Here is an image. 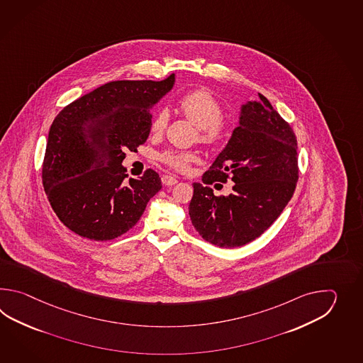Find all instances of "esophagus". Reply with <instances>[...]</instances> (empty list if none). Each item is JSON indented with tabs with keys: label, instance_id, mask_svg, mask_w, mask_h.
I'll return each instance as SVG.
<instances>
[{
	"label": "esophagus",
	"instance_id": "esophagus-1",
	"mask_svg": "<svg viewBox=\"0 0 363 363\" xmlns=\"http://www.w3.org/2000/svg\"><path fill=\"white\" fill-rule=\"evenodd\" d=\"M162 183L164 185H175L178 183V179L171 177V175H163Z\"/></svg>",
	"mask_w": 363,
	"mask_h": 363
}]
</instances>
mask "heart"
<instances>
[{
    "label": "heart",
    "mask_w": 363,
    "mask_h": 363,
    "mask_svg": "<svg viewBox=\"0 0 363 363\" xmlns=\"http://www.w3.org/2000/svg\"><path fill=\"white\" fill-rule=\"evenodd\" d=\"M179 110L197 128L199 141L202 144L216 145L225 139L228 127L223 119H220L223 116V108L211 93L205 89L186 93L179 101ZM167 121V111L161 110L152 122V132L162 133ZM161 160L175 170L184 171L196 161V155L189 152L169 150L161 155Z\"/></svg>",
    "instance_id": "b5f03b06"
}]
</instances>
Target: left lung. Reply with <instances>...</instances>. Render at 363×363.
<instances>
[{
  "mask_svg": "<svg viewBox=\"0 0 363 363\" xmlns=\"http://www.w3.org/2000/svg\"><path fill=\"white\" fill-rule=\"evenodd\" d=\"M258 96L241 105L239 125L203 174V184L193 183V227L216 247H242L259 238L292 199L298 180L294 130ZM228 178L232 193L216 196L208 185Z\"/></svg>",
  "mask_w": 363,
  "mask_h": 363,
  "instance_id": "left-lung-1",
  "label": "left lung"
}]
</instances>
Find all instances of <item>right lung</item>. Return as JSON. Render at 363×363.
<instances>
[{"label":"right lung","mask_w":363,"mask_h":363,"mask_svg":"<svg viewBox=\"0 0 363 363\" xmlns=\"http://www.w3.org/2000/svg\"><path fill=\"white\" fill-rule=\"evenodd\" d=\"M162 82L116 80L71 102L49 130L43 185L62 223L79 236L113 240L139 222L162 188L155 170L124 179L125 150L136 152L152 127L150 110L174 86Z\"/></svg>","instance_id":"1"}]
</instances>
